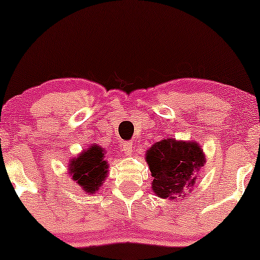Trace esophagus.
Segmentation results:
<instances>
[{"label": "esophagus", "instance_id": "34e87169", "mask_svg": "<svg viewBox=\"0 0 260 260\" xmlns=\"http://www.w3.org/2000/svg\"><path fill=\"white\" fill-rule=\"evenodd\" d=\"M122 151H123V154L126 155V156H129V155L132 154V151H133V144H132V143H124V144L122 145Z\"/></svg>", "mask_w": 260, "mask_h": 260}]
</instances>
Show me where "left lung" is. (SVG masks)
<instances>
[{
  "label": "left lung",
  "mask_w": 260,
  "mask_h": 260,
  "mask_svg": "<svg viewBox=\"0 0 260 260\" xmlns=\"http://www.w3.org/2000/svg\"><path fill=\"white\" fill-rule=\"evenodd\" d=\"M145 161L154 177L151 190L155 196L174 201L193 189L205 164V154L194 140L166 138L148 149Z\"/></svg>",
  "instance_id": "1"
}]
</instances>
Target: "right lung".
Instances as JSON below:
<instances>
[{
  "label": "right lung",
  "mask_w": 260,
  "mask_h": 260,
  "mask_svg": "<svg viewBox=\"0 0 260 260\" xmlns=\"http://www.w3.org/2000/svg\"><path fill=\"white\" fill-rule=\"evenodd\" d=\"M105 153V149L92 143L70 160L68 175L85 194H95L106 180L109 164L104 159Z\"/></svg>",
  "instance_id": "add662e5"
}]
</instances>
